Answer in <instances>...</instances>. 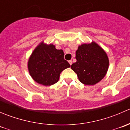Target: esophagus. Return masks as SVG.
Returning <instances> with one entry per match:
<instances>
[{"instance_id": "34e87169", "label": "esophagus", "mask_w": 130, "mask_h": 130, "mask_svg": "<svg viewBox=\"0 0 130 130\" xmlns=\"http://www.w3.org/2000/svg\"><path fill=\"white\" fill-rule=\"evenodd\" d=\"M69 63H70V65H71L72 64V60H69Z\"/></svg>"}]
</instances>
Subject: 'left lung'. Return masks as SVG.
<instances>
[{
  "mask_svg": "<svg viewBox=\"0 0 130 130\" xmlns=\"http://www.w3.org/2000/svg\"><path fill=\"white\" fill-rule=\"evenodd\" d=\"M75 58L77 61L71 65V69L84 84L92 86L106 75L109 67L108 58L105 52L94 42L78 46Z\"/></svg>",
  "mask_w": 130,
  "mask_h": 130,
  "instance_id": "left-lung-1",
  "label": "left lung"
}]
</instances>
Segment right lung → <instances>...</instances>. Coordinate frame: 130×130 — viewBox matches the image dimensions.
Returning a JSON list of instances; mask_svg holds the SVG:
<instances>
[{
  "label": "right lung",
  "instance_id": "1",
  "mask_svg": "<svg viewBox=\"0 0 130 130\" xmlns=\"http://www.w3.org/2000/svg\"><path fill=\"white\" fill-rule=\"evenodd\" d=\"M70 65L64 59L62 50L41 43L29 59L28 69L32 78L43 86H51L58 81L60 74Z\"/></svg>",
  "mask_w": 130,
  "mask_h": 130
}]
</instances>
